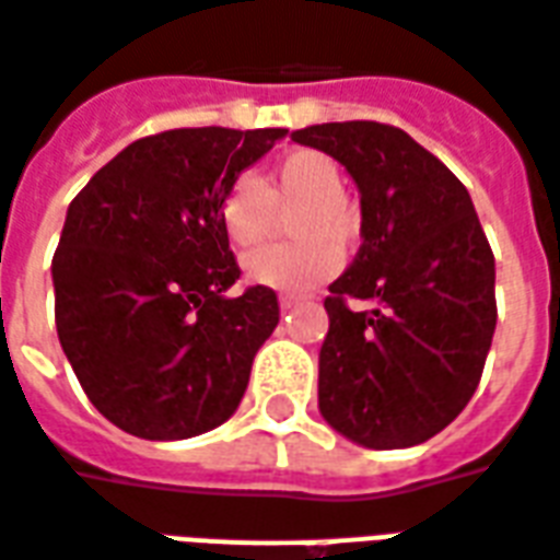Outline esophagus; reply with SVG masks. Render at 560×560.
Returning <instances> with one entry per match:
<instances>
[{
  "label": "esophagus",
  "mask_w": 560,
  "mask_h": 560,
  "mask_svg": "<svg viewBox=\"0 0 560 560\" xmlns=\"http://www.w3.org/2000/svg\"><path fill=\"white\" fill-rule=\"evenodd\" d=\"M301 304V298L298 295H280V307L283 310H295Z\"/></svg>",
  "instance_id": "1"
}]
</instances>
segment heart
Segmentation results:
<instances>
[{"mask_svg":"<svg viewBox=\"0 0 560 560\" xmlns=\"http://www.w3.org/2000/svg\"><path fill=\"white\" fill-rule=\"evenodd\" d=\"M342 170L330 154L295 149L275 163L265 182L238 175L223 194L220 223L238 250H253L275 235L280 214H289V235L298 241L265 247L244 259V275L256 285L304 292L325 283L340 268V250L361 235V211L342 194Z\"/></svg>","mask_w":560,"mask_h":560,"instance_id":"1","label":"heart"}]
</instances>
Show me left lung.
<instances>
[{"mask_svg": "<svg viewBox=\"0 0 560 560\" xmlns=\"http://www.w3.org/2000/svg\"><path fill=\"white\" fill-rule=\"evenodd\" d=\"M292 140L340 161L361 194L364 244L325 298L322 418L373 451L427 442L475 397L495 334V256L471 196L394 125L328 121Z\"/></svg>", "mask_w": 560, "mask_h": 560, "instance_id": "8db88e82", "label": "left lung"}]
</instances>
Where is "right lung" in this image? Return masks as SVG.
<instances>
[{"instance_id": "obj_1", "label": "right lung", "mask_w": 560, "mask_h": 560, "mask_svg": "<svg viewBox=\"0 0 560 560\" xmlns=\"http://www.w3.org/2000/svg\"><path fill=\"white\" fill-rule=\"evenodd\" d=\"M285 128H178L130 142L73 196L52 256L56 330L109 423L175 442L230 420L280 322L241 277L220 202Z\"/></svg>"}]
</instances>
